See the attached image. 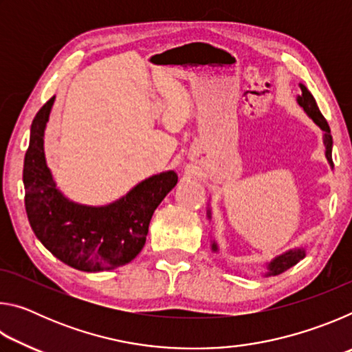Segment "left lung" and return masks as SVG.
<instances>
[{
	"mask_svg": "<svg viewBox=\"0 0 352 352\" xmlns=\"http://www.w3.org/2000/svg\"><path fill=\"white\" fill-rule=\"evenodd\" d=\"M300 88H301V94H300V96H296V102H298V105L302 107V110L307 113V116L311 118L312 121L317 124V126L321 130H323V142H324V147H326V158H327V163H329V166L333 169L331 129H329V126H327V121L324 119V116L321 115V111L318 109L317 102H315V99L311 94V91H309L306 85H302V83H300ZM206 216H208V219H211L210 208H208ZM211 250L214 253H216L219 250L216 241H211ZM305 256H306V248L305 247L292 248V250H287V252H284L283 254L275 256V258L265 264L267 272L264 273V276H276V275H279V273H283L287 269H290V267H294L295 264H298V262L305 258Z\"/></svg>",
	"mask_w": 352,
	"mask_h": 352,
	"instance_id": "obj_1",
	"label": "left lung"
}]
</instances>
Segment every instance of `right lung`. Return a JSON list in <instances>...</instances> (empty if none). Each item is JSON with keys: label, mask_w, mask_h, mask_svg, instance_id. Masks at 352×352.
Masks as SVG:
<instances>
[{"label": "right lung", "mask_w": 352, "mask_h": 352, "mask_svg": "<svg viewBox=\"0 0 352 352\" xmlns=\"http://www.w3.org/2000/svg\"><path fill=\"white\" fill-rule=\"evenodd\" d=\"M52 96L35 115L25 155V206L31 228L50 252L73 269L102 272L126 265L146 243L153 211L175 188L178 177L166 170L142 180L109 205L69 200L57 188L45 157V130Z\"/></svg>", "instance_id": "add662e5"}]
</instances>
